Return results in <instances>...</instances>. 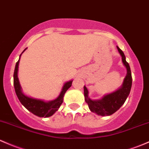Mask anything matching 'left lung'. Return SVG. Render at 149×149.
Segmentation results:
<instances>
[{
	"label": "left lung",
	"mask_w": 149,
	"mask_h": 149,
	"mask_svg": "<svg viewBox=\"0 0 149 149\" xmlns=\"http://www.w3.org/2000/svg\"><path fill=\"white\" fill-rule=\"evenodd\" d=\"M117 47L118 53L121 56L122 62L126 68V76L123 79L121 86L113 93L104 95L101 99H91L88 96V91L86 86H84L85 101L88 103L89 109L91 112L95 113L98 116H106L114 113L118 110L122 105L125 103L131 91L132 86L131 68L129 64L126 62V56L123 51Z\"/></svg>",
	"instance_id": "1"
}]
</instances>
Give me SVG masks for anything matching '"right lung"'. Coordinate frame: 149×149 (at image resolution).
<instances>
[{
	"mask_svg": "<svg viewBox=\"0 0 149 149\" xmlns=\"http://www.w3.org/2000/svg\"><path fill=\"white\" fill-rule=\"evenodd\" d=\"M26 50V48L22 52V54ZM22 54L20 55L19 60L18 61V62L15 64V70H14L13 74V84L17 97L19 99L20 102L22 103V105L26 109H28L30 112L33 113L34 115L37 116L38 117H44V118L51 116L60 108L61 105L62 104L63 101V97L64 95H65V93L71 86L73 80L67 81V82H65L63 84V86L62 88L60 94L56 99L52 100V101H46L44 100L32 98V97H30L29 95H26L23 92L21 86L19 82V79H18V65H19L20 58H21Z\"/></svg>",
	"mask_w": 149,
	"mask_h": 149,
	"instance_id": "obj_1",
	"label": "right lung"
}]
</instances>
